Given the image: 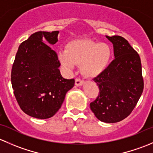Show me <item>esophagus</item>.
Wrapping results in <instances>:
<instances>
[{"label":"esophagus","instance_id":"esophagus-1","mask_svg":"<svg viewBox=\"0 0 153 153\" xmlns=\"http://www.w3.org/2000/svg\"><path fill=\"white\" fill-rule=\"evenodd\" d=\"M84 81H82V80L79 79V78H76L75 79V85L77 86H82L83 84H84Z\"/></svg>","mask_w":153,"mask_h":153}]
</instances>
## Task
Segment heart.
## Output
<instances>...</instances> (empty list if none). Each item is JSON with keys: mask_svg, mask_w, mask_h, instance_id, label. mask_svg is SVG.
I'll use <instances>...</instances> for the list:
<instances>
[{"mask_svg": "<svg viewBox=\"0 0 153 153\" xmlns=\"http://www.w3.org/2000/svg\"><path fill=\"white\" fill-rule=\"evenodd\" d=\"M112 49L105 43L94 42L86 39L69 41L66 50L58 52L60 62L67 69L81 64V73L87 78H95L106 69L112 58Z\"/></svg>", "mask_w": 153, "mask_h": 153, "instance_id": "b5f03b06", "label": "heart"}]
</instances>
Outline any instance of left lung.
<instances>
[{
	"label": "left lung",
	"instance_id": "1",
	"mask_svg": "<svg viewBox=\"0 0 153 153\" xmlns=\"http://www.w3.org/2000/svg\"><path fill=\"white\" fill-rule=\"evenodd\" d=\"M106 37L113 44L115 59L93 79L100 92L90 103V109L101 121L116 123L129 115L136 106L143 80L138 52L123 37Z\"/></svg>",
	"mask_w": 153,
	"mask_h": 153
}]
</instances>
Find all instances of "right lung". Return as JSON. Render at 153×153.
Segmentation results:
<instances>
[{
    "label": "right lung",
    "mask_w": 153,
    "mask_h": 153,
    "mask_svg": "<svg viewBox=\"0 0 153 153\" xmlns=\"http://www.w3.org/2000/svg\"><path fill=\"white\" fill-rule=\"evenodd\" d=\"M58 33L40 31L31 35L19 46L12 65L11 81L15 98L23 112L35 118L53 116L75 84L74 78H63L58 55L46 44H55Z\"/></svg>",
    "instance_id": "obj_1"
}]
</instances>
